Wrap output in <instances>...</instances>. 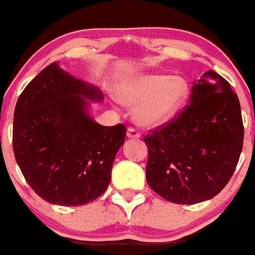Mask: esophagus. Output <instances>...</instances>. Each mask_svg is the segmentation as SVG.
<instances>
[{"instance_id":"esophagus-1","label":"esophagus","mask_w":255,"mask_h":255,"mask_svg":"<svg viewBox=\"0 0 255 255\" xmlns=\"http://www.w3.org/2000/svg\"><path fill=\"white\" fill-rule=\"evenodd\" d=\"M140 131L136 129V128L134 127H129L128 128V131H127V136L128 137H133V139H137V137H140Z\"/></svg>"}]
</instances>
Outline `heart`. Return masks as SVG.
Listing matches in <instances>:
<instances>
[{
    "mask_svg": "<svg viewBox=\"0 0 255 255\" xmlns=\"http://www.w3.org/2000/svg\"><path fill=\"white\" fill-rule=\"evenodd\" d=\"M186 93L181 79L170 75H137L119 86L121 103L136 105L134 118L140 125L154 126L165 122L176 113Z\"/></svg>",
    "mask_w": 255,
    "mask_h": 255,
    "instance_id": "heart-1",
    "label": "heart"
}]
</instances>
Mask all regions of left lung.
<instances>
[{
  "label": "left lung",
  "mask_w": 255,
  "mask_h": 255,
  "mask_svg": "<svg viewBox=\"0 0 255 255\" xmlns=\"http://www.w3.org/2000/svg\"><path fill=\"white\" fill-rule=\"evenodd\" d=\"M146 181L165 200H209L229 182L244 146L238 95L216 72L194 83L189 104L146 134Z\"/></svg>",
  "instance_id": "left-lung-1"
}]
</instances>
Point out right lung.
<instances>
[{"label": "right lung", "instance_id": "obj_1", "mask_svg": "<svg viewBox=\"0 0 255 255\" xmlns=\"http://www.w3.org/2000/svg\"><path fill=\"white\" fill-rule=\"evenodd\" d=\"M86 98L102 101L103 93L51 63L16 102L14 156L31 188L50 204L83 206L103 194L125 142L127 127L93 121Z\"/></svg>", "mask_w": 255, "mask_h": 255}]
</instances>
